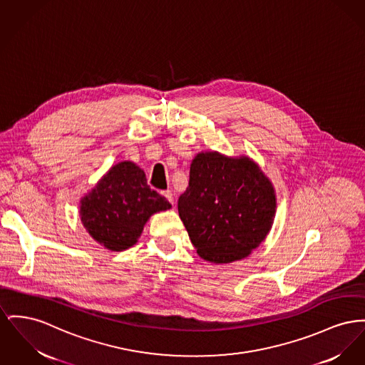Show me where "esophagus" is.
I'll list each match as a JSON object with an SVG mask.
<instances>
[{"label": "esophagus", "instance_id": "1", "mask_svg": "<svg viewBox=\"0 0 365 365\" xmlns=\"http://www.w3.org/2000/svg\"><path fill=\"white\" fill-rule=\"evenodd\" d=\"M163 194H164V197H165L171 204H173V193H172L171 190H165Z\"/></svg>", "mask_w": 365, "mask_h": 365}]
</instances>
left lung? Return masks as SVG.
<instances>
[{
    "label": "left lung",
    "mask_w": 365,
    "mask_h": 365,
    "mask_svg": "<svg viewBox=\"0 0 365 365\" xmlns=\"http://www.w3.org/2000/svg\"><path fill=\"white\" fill-rule=\"evenodd\" d=\"M178 211L200 257L230 263L248 257L267 236L276 194L248 157L200 153L190 165L189 187L178 200Z\"/></svg>",
    "instance_id": "1"
}]
</instances>
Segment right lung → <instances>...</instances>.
I'll list each match as a JSON object with an SVG mask.
<instances>
[{
  "label": "right lung",
  "mask_w": 365,
  "mask_h": 365,
  "mask_svg": "<svg viewBox=\"0 0 365 365\" xmlns=\"http://www.w3.org/2000/svg\"><path fill=\"white\" fill-rule=\"evenodd\" d=\"M165 197L151 190L146 175L130 161L113 167L81 200L88 233L111 251H124L140 236L151 215L170 210Z\"/></svg>",
  "instance_id": "add662e5"
}]
</instances>
